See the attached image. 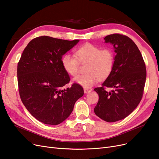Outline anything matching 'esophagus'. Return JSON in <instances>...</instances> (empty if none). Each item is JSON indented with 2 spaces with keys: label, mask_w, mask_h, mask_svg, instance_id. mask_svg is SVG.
Returning <instances> with one entry per match:
<instances>
[{
  "label": "esophagus",
  "mask_w": 159,
  "mask_h": 159,
  "mask_svg": "<svg viewBox=\"0 0 159 159\" xmlns=\"http://www.w3.org/2000/svg\"><path fill=\"white\" fill-rule=\"evenodd\" d=\"M84 90L85 93H89L91 91V89H87V88H84Z\"/></svg>",
  "instance_id": "obj_1"
}]
</instances>
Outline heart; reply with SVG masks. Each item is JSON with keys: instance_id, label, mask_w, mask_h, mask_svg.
I'll return each instance as SVG.
<instances>
[{"instance_id": "1", "label": "heart", "mask_w": 159, "mask_h": 159, "mask_svg": "<svg viewBox=\"0 0 159 159\" xmlns=\"http://www.w3.org/2000/svg\"><path fill=\"white\" fill-rule=\"evenodd\" d=\"M75 57L65 54L61 62L66 72L75 76L79 72L80 63L87 62L85 66L87 73L80 74L74 79L75 83L84 87H90L101 80L110 75L115 64V54L111 48H101L92 43H87L75 51Z\"/></svg>"}]
</instances>
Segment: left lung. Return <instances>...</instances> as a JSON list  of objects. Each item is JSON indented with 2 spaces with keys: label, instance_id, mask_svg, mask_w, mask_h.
Here are the masks:
<instances>
[{
  "label": "left lung",
  "instance_id": "8db88e82",
  "mask_svg": "<svg viewBox=\"0 0 159 159\" xmlns=\"http://www.w3.org/2000/svg\"><path fill=\"white\" fill-rule=\"evenodd\" d=\"M105 40L113 45L116 55L111 74L101 87L94 89L99 97L94 112L105 121L114 122L127 117L139 105L147 72L141 52L129 37L114 34L106 36ZM109 87L114 89L107 91Z\"/></svg>",
  "mask_w": 159,
  "mask_h": 159
}]
</instances>
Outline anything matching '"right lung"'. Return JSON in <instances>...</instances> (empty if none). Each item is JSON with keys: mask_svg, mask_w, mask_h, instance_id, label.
Masks as SVG:
<instances>
[{"mask_svg": "<svg viewBox=\"0 0 159 159\" xmlns=\"http://www.w3.org/2000/svg\"><path fill=\"white\" fill-rule=\"evenodd\" d=\"M80 40L68 41L48 36L32 39L18 64L19 94L27 110L39 121L58 125L72 113L74 104L84 95L80 84L61 89L70 79L61 59Z\"/></svg>", "mask_w": 159, "mask_h": 159, "instance_id": "right-lung-1", "label": "right lung"}]
</instances>
